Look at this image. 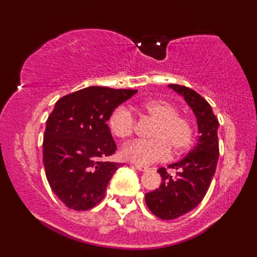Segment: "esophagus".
<instances>
[{
	"label": "esophagus",
	"instance_id": "esophagus-1",
	"mask_svg": "<svg viewBox=\"0 0 257 257\" xmlns=\"http://www.w3.org/2000/svg\"><path fill=\"white\" fill-rule=\"evenodd\" d=\"M135 166H136L137 170H139L142 172H145V171L149 170V166H145V165H142V164H135Z\"/></svg>",
	"mask_w": 257,
	"mask_h": 257
}]
</instances>
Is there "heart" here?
Returning a JSON list of instances; mask_svg holds the SVG:
<instances>
[{"instance_id":"obj_1","label":"heart","mask_w":257,"mask_h":257,"mask_svg":"<svg viewBox=\"0 0 257 257\" xmlns=\"http://www.w3.org/2000/svg\"><path fill=\"white\" fill-rule=\"evenodd\" d=\"M142 115L154 122L150 140H135L122 147L121 156L137 164L165 160L170 152L178 156L187 151L194 140V126L186 115L178 114L177 107L164 99H149L135 105ZM136 120L125 106H118L108 118V127L115 137L126 139L135 131Z\"/></svg>"}]
</instances>
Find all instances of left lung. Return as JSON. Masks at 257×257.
Segmentation results:
<instances>
[{
    "label": "left lung",
    "mask_w": 257,
    "mask_h": 257,
    "mask_svg": "<svg viewBox=\"0 0 257 257\" xmlns=\"http://www.w3.org/2000/svg\"><path fill=\"white\" fill-rule=\"evenodd\" d=\"M168 87L184 97L198 121L199 139L191 152L178 163L170 165L172 175L161 167L160 187L146 193L145 201L151 212L163 220H173L194 209L208 191L219 159V120L205 98L189 87L170 84Z\"/></svg>",
    "instance_id": "left-lung-1"
}]
</instances>
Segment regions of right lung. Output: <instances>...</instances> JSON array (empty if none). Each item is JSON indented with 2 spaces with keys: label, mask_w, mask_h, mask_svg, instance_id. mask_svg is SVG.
<instances>
[{
  "label": "right lung",
  "mask_w": 257,
  "mask_h": 257,
  "mask_svg": "<svg viewBox=\"0 0 257 257\" xmlns=\"http://www.w3.org/2000/svg\"><path fill=\"white\" fill-rule=\"evenodd\" d=\"M138 90L90 86L55 104L43 138L45 175L69 208L86 210L103 200L121 164L105 161L117 150L106 121L114 108Z\"/></svg>",
  "instance_id": "obj_1"
}]
</instances>
